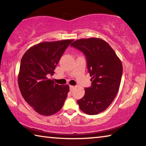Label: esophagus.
Returning <instances> with one entry per match:
<instances>
[{
  "instance_id": "obj_1",
  "label": "esophagus",
  "mask_w": 146,
  "mask_h": 146,
  "mask_svg": "<svg viewBox=\"0 0 146 146\" xmlns=\"http://www.w3.org/2000/svg\"><path fill=\"white\" fill-rule=\"evenodd\" d=\"M74 88H75V86H70V91H73L74 90Z\"/></svg>"
}]
</instances>
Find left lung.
Instances as JSON below:
<instances>
[{
	"mask_svg": "<svg viewBox=\"0 0 146 146\" xmlns=\"http://www.w3.org/2000/svg\"><path fill=\"white\" fill-rule=\"evenodd\" d=\"M87 59L92 86L85 89L83 98L78 100L80 109L90 115L104 111L119 90L122 64L112 47L100 38L80 39L71 44Z\"/></svg>",
	"mask_w": 146,
	"mask_h": 146,
	"instance_id": "obj_1",
	"label": "left lung"
}]
</instances>
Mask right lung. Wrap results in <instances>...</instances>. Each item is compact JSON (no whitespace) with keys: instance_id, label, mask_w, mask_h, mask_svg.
<instances>
[{"instance_id":"add662e5","label":"right lung","mask_w":146,"mask_h":146,"mask_svg":"<svg viewBox=\"0 0 146 146\" xmlns=\"http://www.w3.org/2000/svg\"><path fill=\"white\" fill-rule=\"evenodd\" d=\"M73 39L42 42L29 48L20 62L18 82L25 101L40 115L50 116L62 109L68 85H58L48 76Z\"/></svg>"}]
</instances>
